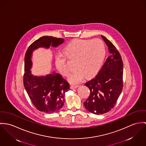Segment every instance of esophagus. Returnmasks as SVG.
I'll use <instances>...</instances> for the list:
<instances>
[{"label":"esophagus","mask_w":146,"mask_h":146,"mask_svg":"<svg viewBox=\"0 0 146 146\" xmlns=\"http://www.w3.org/2000/svg\"><path fill=\"white\" fill-rule=\"evenodd\" d=\"M77 87H78V86H76V85H72L70 86V88L71 89H75V88H76Z\"/></svg>","instance_id":"esophagus-1"}]
</instances>
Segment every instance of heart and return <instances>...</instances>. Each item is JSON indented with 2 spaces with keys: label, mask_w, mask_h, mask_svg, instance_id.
<instances>
[{
  "label": "heart",
  "mask_w": 146,
  "mask_h": 146,
  "mask_svg": "<svg viewBox=\"0 0 146 146\" xmlns=\"http://www.w3.org/2000/svg\"><path fill=\"white\" fill-rule=\"evenodd\" d=\"M64 55L58 54L55 56V65L63 76L69 75V69L66 64V57L76 59L77 69L70 74L69 81L77 84L86 77L95 76L100 71L106 56V48L104 42L98 38L94 40H75L63 49Z\"/></svg>",
  "instance_id": "b5f03b06"
}]
</instances>
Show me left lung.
Segmentation results:
<instances>
[{
	"label": "left lung",
	"mask_w": 146,
	"mask_h": 146,
	"mask_svg": "<svg viewBox=\"0 0 146 146\" xmlns=\"http://www.w3.org/2000/svg\"><path fill=\"white\" fill-rule=\"evenodd\" d=\"M101 37L110 55L97 76L84 84L89 88L90 95L83 105L88 111L96 115L106 113L113 108L123 86L121 57L113 44L105 36Z\"/></svg>",
	"instance_id": "obj_1"
}]
</instances>
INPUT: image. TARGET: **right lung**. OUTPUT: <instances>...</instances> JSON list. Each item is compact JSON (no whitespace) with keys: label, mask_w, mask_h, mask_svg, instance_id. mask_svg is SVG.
I'll return each instance as SVG.
<instances>
[{"label":"right lung","mask_w":146,"mask_h":146,"mask_svg":"<svg viewBox=\"0 0 146 146\" xmlns=\"http://www.w3.org/2000/svg\"><path fill=\"white\" fill-rule=\"evenodd\" d=\"M64 39L52 36L41 37L29 47L25 56L23 84L25 90L36 108L45 113L59 111L64 105L65 93L70 88L69 83L62 75L53 71L45 76H36L32 74L33 52L38 48H56Z\"/></svg>","instance_id":"1"}]
</instances>
